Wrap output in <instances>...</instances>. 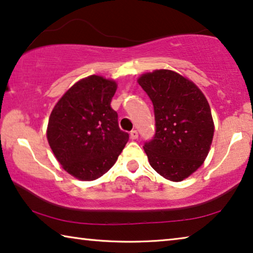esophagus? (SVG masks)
Returning <instances> with one entry per match:
<instances>
[{
  "instance_id": "1",
  "label": "esophagus",
  "mask_w": 253,
  "mask_h": 253,
  "mask_svg": "<svg viewBox=\"0 0 253 253\" xmlns=\"http://www.w3.org/2000/svg\"><path fill=\"white\" fill-rule=\"evenodd\" d=\"M137 137H138L137 130H131V131H130V138H131V139H136Z\"/></svg>"
}]
</instances>
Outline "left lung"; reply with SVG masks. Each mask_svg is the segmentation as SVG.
I'll return each mask as SVG.
<instances>
[{
	"instance_id": "obj_1",
	"label": "left lung",
	"mask_w": 253,
	"mask_h": 253,
	"mask_svg": "<svg viewBox=\"0 0 253 253\" xmlns=\"http://www.w3.org/2000/svg\"><path fill=\"white\" fill-rule=\"evenodd\" d=\"M137 83L156 117V135L143 146L151 167L166 179L182 182L210 151L214 124L208 100L193 82L169 69L142 74Z\"/></svg>"
}]
</instances>
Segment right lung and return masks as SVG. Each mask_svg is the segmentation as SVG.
I'll use <instances>...</instances> for the list:
<instances>
[{
    "instance_id": "right-lung-1",
    "label": "right lung",
    "mask_w": 253,
    "mask_h": 253,
    "mask_svg": "<svg viewBox=\"0 0 253 253\" xmlns=\"http://www.w3.org/2000/svg\"><path fill=\"white\" fill-rule=\"evenodd\" d=\"M114 79L90 75L63 94L48 118L46 137L62 168L81 180L103 176L116 164L129 135L111 108Z\"/></svg>"
}]
</instances>
